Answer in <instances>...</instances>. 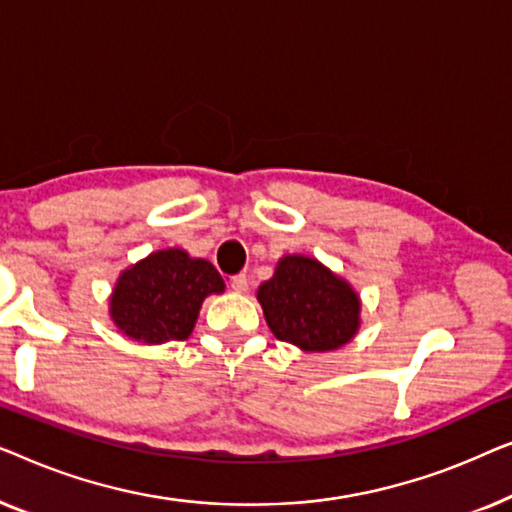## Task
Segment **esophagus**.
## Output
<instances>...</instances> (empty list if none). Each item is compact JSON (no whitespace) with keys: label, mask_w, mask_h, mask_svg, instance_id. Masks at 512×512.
<instances>
[{"label":"esophagus","mask_w":512,"mask_h":512,"mask_svg":"<svg viewBox=\"0 0 512 512\" xmlns=\"http://www.w3.org/2000/svg\"><path fill=\"white\" fill-rule=\"evenodd\" d=\"M232 290L239 292V294L248 292V278H246V273H239V276L232 278Z\"/></svg>","instance_id":"obj_1"}]
</instances>
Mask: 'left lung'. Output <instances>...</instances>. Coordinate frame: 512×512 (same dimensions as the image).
<instances>
[{
  "mask_svg": "<svg viewBox=\"0 0 512 512\" xmlns=\"http://www.w3.org/2000/svg\"><path fill=\"white\" fill-rule=\"evenodd\" d=\"M266 325L278 341L304 352L343 348L362 327L355 287L308 255H283L273 276L257 287Z\"/></svg>",
  "mask_w": 512,
  "mask_h": 512,
  "instance_id": "obj_1",
  "label": "left lung"
}]
</instances>
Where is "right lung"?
<instances>
[{
    "instance_id": "obj_1",
    "label": "right lung",
    "mask_w": 512,
    "mask_h": 512,
    "mask_svg": "<svg viewBox=\"0 0 512 512\" xmlns=\"http://www.w3.org/2000/svg\"><path fill=\"white\" fill-rule=\"evenodd\" d=\"M222 292L225 280L208 259L192 257L183 248H164L120 271L109 297V315L132 341H185L197 325L204 299Z\"/></svg>"
}]
</instances>
